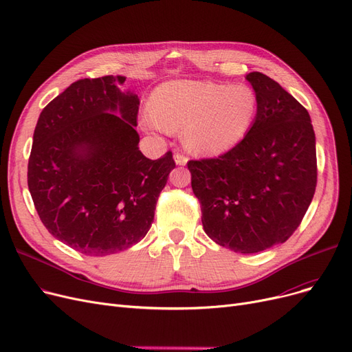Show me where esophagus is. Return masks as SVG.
Returning <instances> with one entry per match:
<instances>
[{
    "instance_id": "esophagus-1",
    "label": "esophagus",
    "mask_w": 352,
    "mask_h": 352,
    "mask_svg": "<svg viewBox=\"0 0 352 352\" xmlns=\"http://www.w3.org/2000/svg\"><path fill=\"white\" fill-rule=\"evenodd\" d=\"M173 159H175V163H176L177 166H185V164L188 163V157L184 156V154L176 153L175 156H173Z\"/></svg>"
}]
</instances>
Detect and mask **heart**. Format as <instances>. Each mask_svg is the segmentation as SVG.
Returning <instances> with one entry per match:
<instances>
[{
	"label": "heart",
	"instance_id": "b5f03b06",
	"mask_svg": "<svg viewBox=\"0 0 352 352\" xmlns=\"http://www.w3.org/2000/svg\"><path fill=\"white\" fill-rule=\"evenodd\" d=\"M143 125L154 131L182 130L185 146L199 154L235 147L257 114V96L248 85L210 80H170L153 94Z\"/></svg>",
	"mask_w": 352,
	"mask_h": 352
}]
</instances>
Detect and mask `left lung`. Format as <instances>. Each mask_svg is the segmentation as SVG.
Segmentation results:
<instances>
[{
	"mask_svg": "<svg viewBox=\"0 0 352 352\" xmlns=\"http://www.w3.org/2000/svg\"><path fill=\"white\" fill-rule=\"evenodd\" d=\"M257 96L247 135L217 159L190 160L192 189L210 240L241 254L285 243L316 188V142L305 107L261 72L245 76Z\"/></svg>",
	"mask_w": 352,
	"mask_h": 352,
	"instance_id": "1",
	"label": "left lung"
}]
</instances>
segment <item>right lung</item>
<instances>
[{"mask_svg":"<svg viewBox=\"0 0 352 352\" xmlns=\"http://www.w3.org/2000/svg\"><path fill=\"white\" fill-rule=\"evenodd\" d=\"M125 76L74 82L38 117L27 184L47 231L82 254H116L142 241L175 168L172 151L138 148L140 100Z\"/></svg>","mask_w":352,"mask_h":352,"instance_id":"1","label":"right lung"}]
</instances>
